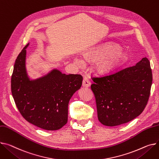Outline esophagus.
I'll return each instance as SVG.
<instances>
[{"label":"esophagus","instance_id":"obj_1","mask_svg":"<svg viewBox=\"0 0 159 159\" xmlns=\"http://www.w3.org/2000/svg\"><path fill=\"white\" fill-rule=\"evenodd\" d=\"M91 85V82L89 80V79L86 77H85L84 79L83 80V82H82V86L83 87H86V88H89Z\"/></svg>","mask_w":159,"mask_h":159}]
</instances>
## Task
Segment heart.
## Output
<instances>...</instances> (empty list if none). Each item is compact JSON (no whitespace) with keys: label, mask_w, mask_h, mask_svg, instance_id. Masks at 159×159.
Wrapping results in <instances>:
<instances>
[{"label":"heart","mask_w":159,"mask_h":159,"mask_svg":"<svg viewBox=\"0 0 159 159\" xmlns=\"http://www.w3.org/2000/svg\"><path fill=\"white\" fill-rule=\"evenodd\" d=\"M87 61H94V68L101 75L109 73L121 66L128 60V55L121 47L116 43H106L91 48L84 53ZM77 64L83 65L84 60L81 57L75 59Z\"/></svg>","instance_id":"b5f03b06"}]
</instances>
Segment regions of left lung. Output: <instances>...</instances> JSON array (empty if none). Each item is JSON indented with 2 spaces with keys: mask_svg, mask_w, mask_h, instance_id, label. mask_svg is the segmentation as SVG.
Wrapping results in <instances>:
<instances>
[{
  "mask_svg": "<svg viewBox=\"0 0 159 159\" xmlns=\"http://www.w3.org/2000/svg\"><path fill=\"white\" fill-rule=\"evenodd\" d=\"M93 80L99 121L120 125L139 116L146 107L152 84L150 62L144 57L135 66Z\"/></svg>",
  "mask_w": 159,
  "mask_h": 159,
  "instance_id": "1",
  "label": "left lung"
}]
</instances>
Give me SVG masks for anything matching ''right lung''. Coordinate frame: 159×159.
Returning <instances> with one entry per match:
<instances>
[{
    "label": "right lung",
    "instance_id": "1",
    "mask_svg": "<svg viewBox=\"0 0 159 159\" xmlns=\"http://www.w3.org/2000/svg\"><path fill=\"white\" fill-rule=\"evenodd\" d=\"M18 56L11 77V93L16 107L28 122L47 130H56L68 121V107L73 94L82 86L80 75L53 69L30 79L26 70V48Z\"/></svg>",
    "mask_w": 159,
    "mask_h": 159
}]
</instances>
